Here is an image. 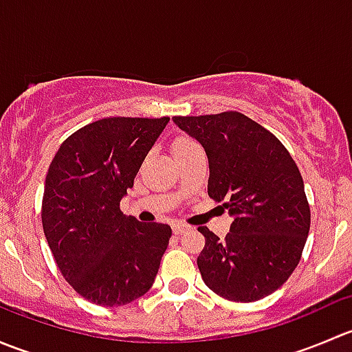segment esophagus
Wrapping results in <instances>:
<instances>
[{
  "label": "esophagus",
  "instance_id": "obj_1",
  "mask_svg": "<svg viewBox=\"0 0 352 352\" xmlns=\"http://www.w3.org/2000/svg\"><path fill=\"white\" fill-rule=\"evenodd\" d=\"M187 230H190V226L184 225V223H175V225H173V233H175V235H182Z\"/></svg>",
  "mask_w": 352,
  "mask_h": 352
}]
</instances>
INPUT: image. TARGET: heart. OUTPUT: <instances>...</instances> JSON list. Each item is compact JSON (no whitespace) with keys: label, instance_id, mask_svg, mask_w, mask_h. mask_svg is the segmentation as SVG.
I'll return each instance as SVG.
<instances>
[{"label":"heart","instance_id":"heart-1","mask_svg":"<svg viewBox=\"0 0 352 352\" xmlns=\"http://www.w3.org/2000/svg\"><path fill=\"white\" fill-rule=\"evenodd\" d=\"M194 144H196V143H194V141L190 140V138H187V136H179L175 141H173L172 150H173V153H177V151L187 150V148L194 146Z\"/></svg>","mask_w":352,"mask_h":352}]
</instances>
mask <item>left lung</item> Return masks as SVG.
<instances>
[{
    "mask_svg": "<svg viewBox=\"0 0 352 352\" xmlns=\"http://www.w3.org/2000/svg\"><path fill=\"white\" fill-rule=\"evenodd\" d=\"M196 138L209 162L208 194L233 216L223 240L199 226L206 245L197 257L206 286L250 303L287 281L301 258L310 206L296 163L281 141L240 112L173 117Z\"/></svg>",
    "mask_w": 352,
    "mask_h": 352,
    "instance_id": "left-lung-1",
    "label": "left lung"
}]
</instances>
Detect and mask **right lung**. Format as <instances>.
I'll list each match as a JSON object with an SVG mask.
<instances>
[{
    "instance_id": "add662e5",
    "label": "right lung",
    "mask_w": 352,
    "mask_h": 352,
    "mask_svg": "<svg viewBox=\"0 0 352 352\" xmlns=\"http://www.w3.org/2000/svg\"><path fill=\"white\" fill-rule=\"evenodd\" d=\"M170 117H107L71 134L49 165L42 226L65 279L85 300L120 307L153 286L172 228L120 211Z\"/></svg>"
}]
</instances>
